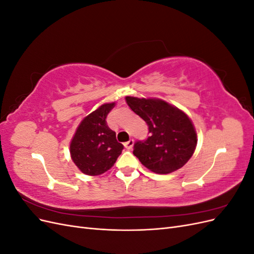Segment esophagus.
I'll list each match as a JSON object with an SVG mask.
<instances>
[{"instance_id": "obj_1", "label": "esophagus", "mask_w": 254, "mask_h": 254, "mask_svg": "<svg viewBox=\"0 0 254 254\" xmlns=\"http://www.w3.org/2000/svg\"><path fill=\"white\" fill-rule=\"evenodd\" d=\"M133 140L132 139H130L129 141H127L126 143H124V146H125V148L126 149H128V150H130V149H131L132 148V146H133Z\"/></svg>"}]
</instances>
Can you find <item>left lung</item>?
I'll list each match as a JSON object with an SVG mask.
<instances>
[{"label": "left lung", "instance_id": "8db88e82", "mask_svg": "<svg viewBox=\"0 0 254 254\" xmlns=\"http://www.w3.org/2000/svg\"><path fill=\"white\" fill-rule=\"evenodd\" d=\"M127 105L148 125L149 136L137 141L133 155L149 171L170 174L179 170L193 156L197 133L182 110L159 98L126 96Z\"/></svg>", "mask_w": 254, "mask_h": 254}]
</instances>
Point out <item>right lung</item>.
Instances as JSON below:
<instances>
[{
  "label": "right lung",
  "mask_w": 254,
  "mask_h": 254,
  "mask_svg": "<svg viewBox=\"0 0 254 254\" xmlns=\"http://www.w3.org/2000/svg\"><path fill=\"white\" fill-rule=\"evenodd\" d=\"M115 103L104 104L87 115L70 144L71 158L80 172L89 176L106 173L114 165L124 149L117 135L107 125L106 118Z\"/></svg>",
  "instance_id": "add662e5"
}]
</instances>
